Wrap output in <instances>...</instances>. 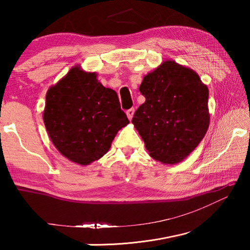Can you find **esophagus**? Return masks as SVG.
<instances>
[{
  "instance_id": "1",
  "label": "esophagus",
  "mask_w": 250,
  "mask_h": 250,
  "mask_svg": "<svg viewBox=\"0 0 250 250\" xmlns=\"http://www.w3.org/2000/svg\"><path fill=\"white\" fill-rule=\"evenodd\" d=\"M125 113H126V116H128V119L131 120V119H132L133 115H134V108H131L129 110H126Z\"/></svg>"
}]
</instances>
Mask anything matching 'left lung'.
I'll use <instances>...</instances> for the list:
<instances>
[{
    "label": "left lung",
    "instance_id": "1",
    "mask_svg": "<svg viewBox=\"0 0 250 250\" xmlns=\"http://www.w3.org/2000/svg\"><path fill=\"white\" fill-rule=\"evenodd\" d=\"M146 101L132 124L152 159L174 166L192 153L209 125L208 88L193 69L163 62L139 87Z\"/></svg>",
    "mask_w": 250,
    "mask_h": 250
}]
</instances>
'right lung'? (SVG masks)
<instances>
[{
  "label": "right lung",
  "instance_id": "obj_1",
  "mask_svg": "<svg viewBox=\"0 0 250 250\" xmlns=\"http://www.w3.org/2000/svg\"><path fill=\"white\" fill-rule=\"evenodd\" d=\"M43 120L59 153L83 167L103 158L129 124L117 92L78 65L49 87Z\"/></svg>",
  "mask_w": 250,
  "mask_h": 250
}]
</instances>
